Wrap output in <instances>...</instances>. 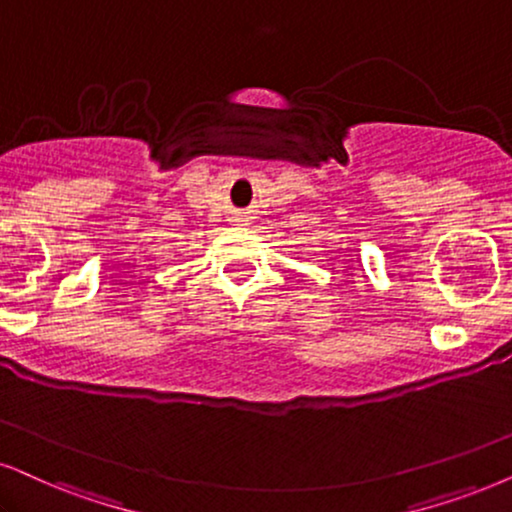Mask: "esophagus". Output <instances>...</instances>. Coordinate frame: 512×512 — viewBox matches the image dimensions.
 Wrapping results in <instances>:
<instances>
[{
    "mask_svg": "<svg viewBox=\"0 0 512 512\" xmlns=\"http://www.w3.org/2000/svg\"><path fill=\"white\" fill-rule=\"evenodd\" d=\"M236 222H245V219H236Z\"/></svg>",
    "mask_w": 512,
    "mask_h": 512,
    "instance_id": "34e87169",
    "label": "esophagus"
}]
</instances>
